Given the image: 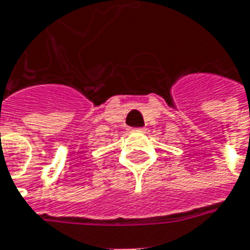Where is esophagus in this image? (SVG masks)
<instances>
[{
    "instance_id": "34e87169",
    "label": "esophagus",
    "mask_w": 250,
    "mask_h": 250,
    "mask_svg": "<svg viewBox=\"0 0 250 250\" xmlns=\"http://www.w3.org/2000/svg\"><path fill=\"white\" fill-rule=\"evenodd\" d=\"M145 128H131V131H144Z\"/></svg>"
}]
</instances>
